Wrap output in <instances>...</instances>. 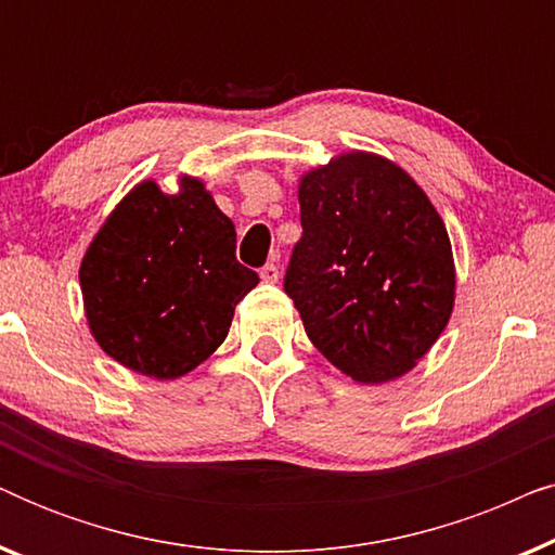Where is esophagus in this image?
I'll return each mask as SVG.
<instances>
[{
    "label": "esophagus",
    "instance_id": "esophagus-1",
    "mask_svg": "<svg viewBox=\"0 0 555 555\" xmlns=\"http://www.w3.org/2000/svg\"><path fill=\"white\" fill-rule=\"evenodd\" d=\"M260 278H262V283H278V278H280L278 264H272V262L264 264V268L260 270Z\"/></svg>",
    "mask_w": 555,
    "mask_h": 555
}]
</instances>
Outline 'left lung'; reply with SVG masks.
<instances>
[{"label": "left lung", "mask_w": 555, "mask_h": 555, "mask_svg": "<svg viewBox=\"0 0 555 555\" xmlns=\"http://www.w3.org/2000/svg\"><path fill=\"white\" fill-rule=\"evenodd\" d=\"M298 199L302 237L283 285L308 338L361 384L406 374L452 313L442 217L404 169L363 151L306 173Z\"/></svg>", "instance_id": "obj_1"}]
</instances>
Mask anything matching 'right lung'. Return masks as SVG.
Instances as JSON below:
<instances>
[{"label": "right lung", "mask_w": 555, "mask_h": 555, "mask_svg": "<svg viewBox=\"0 0 555 555\" xmlns=\"http://www.w3.org/2000/svg\"><path fill=\"white\" fill-rule=\"evenodd\" d=\"M237 232L199 179L179 194L141 181L105 219L80 264L88 325L126 369L177 378L227 338L234 306L260 283L234 257Z\"/></svg>", "instance_id": "add662e5"}]
</instances>
